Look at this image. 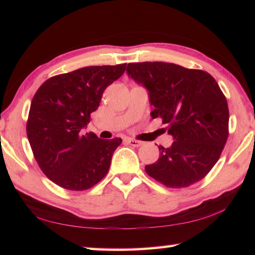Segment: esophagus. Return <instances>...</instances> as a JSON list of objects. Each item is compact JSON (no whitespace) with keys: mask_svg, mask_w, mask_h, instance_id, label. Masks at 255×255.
<instances>
[{"mask_svg":"<svg viewBox=\"0 0 255 255\" xmlns=\"http://www.w3.org/2000/svg\"><path fill=\"white\" fill-rule=\"evenodd\" d=\"M127 141H128V144H129V145L133 146V147H138V146H141V145H143V141L137 140V139H132V138H128Z\"/></svg>","mask_w":255,"mask_h":255,"instance_id":"esophagus-1","label":"esophagus"}]
</instances>
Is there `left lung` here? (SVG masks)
Returning <instances> with one entry per match:
<instances>
[{
  "instance_id": "left-lung-1",
  "label": "left lung",
  "mask_w": 255,
  "mask_h": 255,
  "mask_svg": "<svg viewBox=\"0 0 255 255\" xmlns=\"http://www.w3.org/2000/svg\"><path fill=\"white\" fill-rule=\"evenodd\" d=\"M128 75L148 90L153 118L173 136L159 145L158 159L145 171L167 188H187L205 178L221 157L228 138L227 100L209 73L164 62L130 63Z\"/></svg>"
}]
</instances>
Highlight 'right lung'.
Wrapping results in <instances>:
<instances>
[{"instance_id": "right-lung-1", "label": "right lung", "mask_w": 255, "mask_h": 255, "mask_svg": "<svg viewBox=\"0 0 255 255\" xmlns=\"http://www.w3.org/2000/svg\"><path fill=\"white\" fill-rule=\"evenodd\" d=\"M127 64L88 66L50 77L33 96L27 136L38 165L49 180L71 191L96 185L108 173L122 138L83 132L107 86Z\"/></svg>"}]
</instances>
